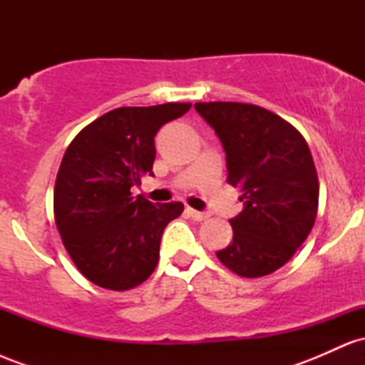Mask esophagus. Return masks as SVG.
Masks as SVG:
<instances>
[{"instance_id":"esophagus-1","label":"esophagus","mask_w":365,"mask_h":365,"mask_svg":"<svg viewBox=\"0 0 365 365\" xmlns=\"http://www.w3.org/2000/svg\"><path fill=\"white\" fill-rule=\"evenodd\" d=\"M187 215L190 216L192 220H195V221H204V220H206V217H209L207 212L195 211V209H192V207H187Z\"/></svg>"}]
</instances>
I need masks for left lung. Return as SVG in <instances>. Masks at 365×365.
I'll return each mask as SVG.
<instances>
[{
  "label": "left lung",
  "instance_id": "left-lung-1",
  "mask_svg": "<svg viewBox=\"0 0 365 365\" xmlns=\"http://www.w3.org/2000/svg\"><path fill=\"white\" fill-rule=\"evenodd\" d=\"M226 154L230 185L244 209L230 220L233 240L216 255L242 278L284 266L311 233L319 182L307 142L274 113L245 103H197Z\"/></svg>",
  "mask_w": 365,
  "mask_h": 365
}]
</instances>
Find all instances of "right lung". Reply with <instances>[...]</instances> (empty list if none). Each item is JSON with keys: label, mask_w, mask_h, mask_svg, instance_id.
<instances>
[{"label": "right lung", "mask_w": 365, "mask_h": 365, "mask_svg": "<svg viewBox=\"0 0 365 365\" xmlns=\"http://www.w3.org/2000/svg\"><path fill=\"white\" fill-rule=\"evenodd\" d=\"M190 106L116 108L70 142L54 183V221L77 269L98 287L130 290L156 269L163 232L183 204H153L130 188L153 177L159 128Z\"/></svg>", "instance_id": "right-lung-1"}]
</instances>
